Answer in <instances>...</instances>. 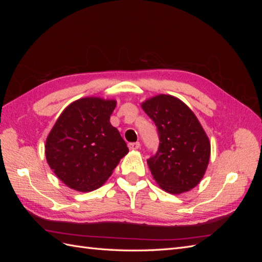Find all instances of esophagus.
Returning a JSON list of instances; mask_svg holds the SVG:
<instances>
[{
  "label": "esophagus",
  "instance_id": "1",
  "mask_svg": "<svg viewBox=\"0 0 262 262\" xmlns=\"http://www.w3.org/2000/svg\"><path fill=\"white\" fill-rule=\"evenodd\" d=\"M130 149H139L140 148V142H133V143H129L128 144Z\"/></svg>",
  "mask_w": 262,
  "mask_h": 262
}]
</instances>
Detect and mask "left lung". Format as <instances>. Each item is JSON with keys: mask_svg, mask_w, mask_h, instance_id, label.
Returning <instances> with one entry per match:
<instances>
[{"mask_svg": "<svg viewBox=\"0 0 262 262\" xmlns=\"http://www.w3.org/2000/svg\"><path fill=\"white\" fill-rule=\"evenodd\" d=\"M154 121L160 145L147 160L162 189L179 194L194 188L207 170L211 145L194 114L178 98L158 95L142 104Z\"/></svg>", "mask_w": 262, "mask_h": 262, "instance_id": "obj_1", "label": "left lung"}]
</instances>
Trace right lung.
<instances>
[{
  "label": "right lung",
  "mask_w": 262,
  "mask_h": 262,
  "mask_svg": "<svg viewBox=\"0 0 262 262\" xmlns=\"http://www.w3.org/2000/svg\"><path fill=\"white\" fill-rule=\"evenodd\" d=\"M116 100L97 97L69 105L46 141V157L62 182L77 191L99 188L129 152L109 119Z\"/></svg>",
  "instance_id": "add662e5"
}]
</instances>
